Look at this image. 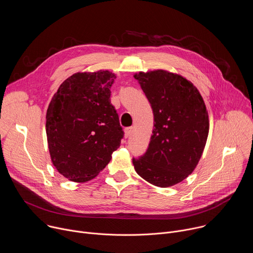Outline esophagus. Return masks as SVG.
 <instances>
[{
  "mask_svg": "<svg viewBox=\"0 0 253 253\" xmlns=\"http://www.w3.org/2000/svg\"><path fill=\"white\" fill-rule=\"evenodd\" d=\"M132 127H129V128H126L125 129V131H124V133H125V138H128V137H130L131 136V134H132Z\"/></svg>",
  "mask_w": 253,
  "mask_h": 253,
  "instance_id": "esophagus-1",
  "label": "esophagus"
}]
</instances>
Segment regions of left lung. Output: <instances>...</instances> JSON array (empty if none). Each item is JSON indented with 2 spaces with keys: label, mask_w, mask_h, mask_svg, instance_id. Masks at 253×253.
<instances>
[{
  "label": "left lung",
  "mask_w": 253,
  "mask_h": 253,
  "mask_svg": "<svg viewBox=\"0 0 253 253\" xmlns=\"http://www.w3.org/2000/svg\"><path fill=\"white\" fill-rule=\"evenodd\" d=\"M134 78L154 115L149 147L133 159L135 171L152 185L173 186L194 171L202 156L209 132L204 100L189 80L166 70L139 72Z\"/></svg>",
  "instance_id": "1"
}]
</instances>
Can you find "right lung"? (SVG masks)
I'll use <instances>...</instances> for the list:
<instances>
[{
    "instance_id": "obj_1",
    "label": "right lung",
    "mask_w": 253,
    "mask_h": 253,
    "mask_svg": "<svg viewBox=\"0 0 253 253\" xmlns=\"http://www.w3.org/2000/svg\"><path fill=\"white\" fill-rule=\"evenodd\" d=\"M116 78L108 70L78 72L60 85L48 106L51 161L71 181L95 178L120 147L123 131L110 100Z\"/></svg>"
}]
</instances>
